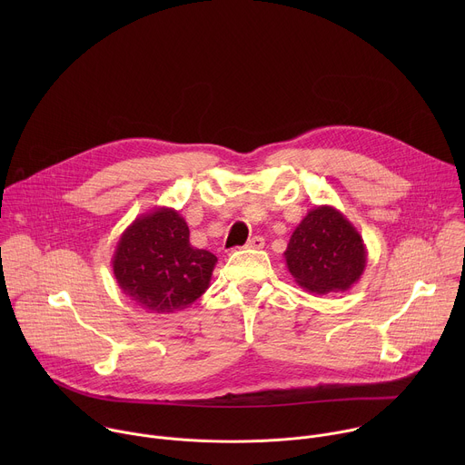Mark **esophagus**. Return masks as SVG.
<instances>
[{"mask_svg": "<svg viewBox=\"0 0 465 465\" xmlns=\"http://www.w3.org/2000/svg\"><path fill=\"white\" fill-rule=\"evenodd\" d=\"M262 246H264V239L259 237V235L252 237V239L246 242V248H252V250H261Z\"/></svg>", "mask_w": 465, "mask_h": 465, "instance_id": "obj_1", "label": "esophagus"}]
</instances>
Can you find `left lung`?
<instances>
[{
  "label": "left lung",
  "mask_w": 465,
  "mask_h": 465,
  "mask_svg": "<svg viewBox=\"0 0 465 465\" xmlns=\"http://www.w3.org/2000/svg\"><path fill=\"white\" fill-rule=\"evenodd\" d=\"M294 282L312 294L346 292L366 269V244L333 206H314L292 232L285 250Z\"/></svg>",
  "instance_id": "left-lung-1"
}]
</instances>
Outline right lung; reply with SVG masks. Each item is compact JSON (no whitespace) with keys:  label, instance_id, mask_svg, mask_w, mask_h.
I'll return each instance as SVG.
<instances>
[{"label":"right lung","instance_id":"obj_1","mask_svg":"<svg viewBox=\"0 0 465 465\" xmlns=\"http://www.w3.org/2000/svg\"><path fill=\"white\" fill-rule=\"evenodd\" d=\"M217 257L189 242L183 217L158 206L119 237L112 269L123 294L140 307L169 314L189 307L210 287Z\"/></svg>","mask_w":465,"mask_h":465}]
</instances>
